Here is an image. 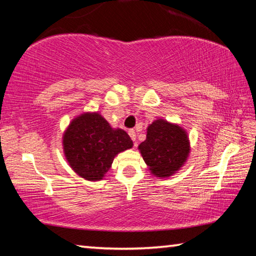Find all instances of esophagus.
Masks as SVG:
<instances>
[{"instance_id": "34e87169", "label": "esophagus", "mask_w": 256, "mask_h": 256, "mask_svg": "<svg viewBox=\"0 0 256 256\" xmlns=\"http://www.w3.org/2000/svg\"><path fill=\"white\" fill-rule=\"evenodd\" d=\"M128 136H131V138L134 141V146H138V144H136V131H134V130H130V131H128Z\"/></svg>"}]
</instances>
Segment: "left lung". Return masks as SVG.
I'll use <instances>...</instances> for the list:
<instances>
[{"mask_svg":"<svg viewBox=\"0 0 256 256\" xmlns=\"http://www.w3.org/2000/svg\"><path fill=\"white\" fill-rule=\"evenodd\" d=\"M138 151L151 175L170 178L188 162L190 146L185 130L176 123L158 118L146 128V138Z\"/></svg>","mask_w":256,"mask_h":256,"instance_id":"1","label":"left lung"}]
</instances>
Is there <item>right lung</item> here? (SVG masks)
<instances>
[{
    "label": "right lung",
    "instance_id": "obj_1",
    "mask_svg": "<svg viewBox=\"0 0 256 256\" xmlns=\"http://www.w3.org/2000/svg\"><path fill=\"white\" fill-rule=\"evenodd\" d=\"M63 151L74 172L86 180H100L120 152L133 142L122 128H112L98 112H86L71 120L63 133Z\"/></svg>",
    "mask_w": 256,
    "mask_h": 256
}]
</instances>
